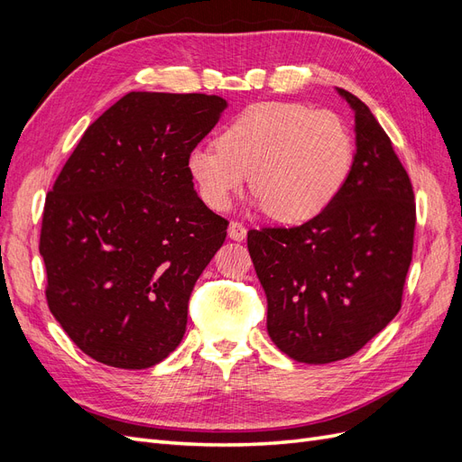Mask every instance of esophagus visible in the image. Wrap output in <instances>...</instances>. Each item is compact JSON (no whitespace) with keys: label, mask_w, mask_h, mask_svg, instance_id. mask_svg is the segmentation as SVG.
<instances>
[{"label":"esophagus","mask_w":462,"mask_h":462,"mask_svg":"<svg viewBox=\"0 0 462 462\" xmlns=\"http://www.w3.org/2000/svg\"><path fill=\"white\" fill-rule=\"evenodd\" d=\"M229 236L233 241H245L246 239V227L241 221H231L229 223Z\"/></svg>","instance_id":"1"}]
</instances>
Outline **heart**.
Here are the masks:
<instances>
[{"label":"heart","instance_id":"heart-1","mask_svg":"<svg viewBox=\"0 0 462 462\" xmlns=\"http://www.w3.org/2000/svg\"><path fill=\"white\" fill-rule=\"evenodd\" d=\"M353 162V131L339 114L268 102L233 119L219 144L194 148L189 171L209 208L226 209L250 175V189L272 217L304 221L337 197Z\"/></svg>","mask_w":462,"mask_h":462}]
</instances>
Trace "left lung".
Returning <instances> with one entry per match:
<instances>
[{"mask_svg": "<svg viewBox=\"0 0 462 462\" xmlns=\"http://www.w3.org/2000/svg\"><path fill=\"white\" fill-rule=\"evenodd\" d=\"M337 90L355 109L346 183L310 221L250 229L246 239L270 337L306 365L353 356L397 316L414 246L411 177L368 106Z\"/></svg>", "mask_w": 462, "mask_h": 462, "instance_id": "obj_1", "label": "left lung"}]
</instances>
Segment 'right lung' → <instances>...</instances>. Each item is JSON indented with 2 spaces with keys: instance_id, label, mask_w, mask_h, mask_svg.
Instances as JSON below:
<instances>
[{
  "instance_id": "right-lung-1",
  "label": "right lung",
  "mask_w": 462,
  "mask_h": 462,
  "mask_svg": "<svg viewBox=\"0 0 462 462\" xmlns=\"http://www.w3.org/2000/svg\"><path fill=\"white\" fill-rule=\"evenodd\" d=\"M226 107L219 96L129 92L82 134L48 192L50 312L102 365L150 368L183 339L194 283L229 226L194 190L189 156Z\"/></svg>"
}]
</instances>
